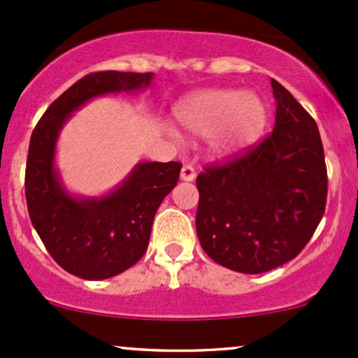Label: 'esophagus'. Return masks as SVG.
<instances>
[{"mask_svg": "<svg viewBox=\"0 0 358 358\" xmlns=\"http://www.w3.org/2000/svg\"><path fill=\"white\" fill-rule=\"evenodd\" d=\"M194 178H196L194 167H192L191 164H184L182 169H180V179L189 182V180H194Z\"/></svg>", "mask_w": 358, "mask_h": 358, "instance_id": "1", "label": "esophagus"}]
</instances>
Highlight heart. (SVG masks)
Wrapping results in <instances>:
<instances>
[{"label": "heart", "instance_id": "obj_1", "mask_svg": "<svg viewBox=\"0 0 358 358\" xmlns=\"http://www.w3.org/2000/svg\"><path fill=\"white\" fill-rule=\"evenodd\" d=\"M176 116L192 135L210 136L211 150L218 155L250 145L266 125V108L259 96L236 90L198 92L179 104Z\"/></svg>", "mask_w": 358, "mask_h": 358}]
</instances>
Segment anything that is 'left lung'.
Here are the masks:
<instances>
[{"label":"left lung","instance_id":"left-lung-1","mask_svg":"<svg viewBox=\"0 0 358 358\" xmlns=\"http://www.w3.org/2000/svg\"><path fill=\"white\" fill-rule=\"evenodd\" d=\"M275 125L259 145L196 179V231L220 266L262 274L294 259L323 218L328 194L316 122L272 79Z\"/></svg>","mask_w":358,"mask_h":358}]
</instances>
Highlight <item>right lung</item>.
Listing matches in <instances>:
<instances>
[{
    "label": "right lung",
    "instance_id": "add662e5",
    "mask_svg": "<svg viewBox=\"0 0 358 358\" xmlns=\"http://www.w3.org/2000/svg\"><path fill=\"white\" fill-rule=\"evenodd\" d=\"M152 72L101 71L84 76L47 108L30 138L25 171L28 215L52 259L81 279L101 280L135 266L148 247L152 223L178 184L182 164L142 162L101 198H74L54 166L64 123L96 96L150 86Z\"/></svg>",
    "mask_w": 358,
    "mask_h": 358
}]
</instances>
